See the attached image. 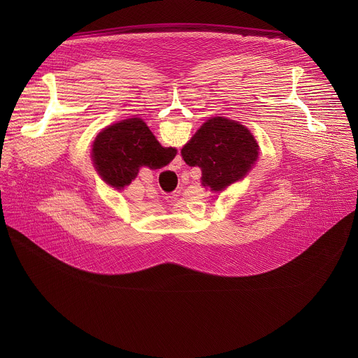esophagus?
<instances>
[{
	"label": "esophagus",
	"instance_id": "esophagus-1",
	"mask_svg": "<svg viewBox=\"0 0 358 358\" xmlns=\"http://www.w3.org/2000/svg\"><path fill=\"white\" fill-rule=\"evenodd\" d=\"M176 164H177V163H176Z\"/></svg>",
	"mask_w": 358,
	"mask_h": 358
}]
</instances>
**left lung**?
Here are the masks:
<instances>
[{"label":"left lung","mask_w":358,"mask_h":358,"mask_svg":"<svg viewBox=\"0 0 358 358\" xmlns=\"http://www.w3.org/2000/svg\"><path fill=\"white\" fill-rule=\"evenodd\" d=\"M181 156L189 167L201 169L203 187L218 192L250 171L258 160L259 145L243 124L218 116L196 130Z\"/></svg>","instance_id":"8db88e82"}]
</instances>
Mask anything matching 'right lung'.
Masks as SVG:
<instances>
[{
  "instance_id": "1",
  "label": "right lung",
  "mask_w": 358,
  "mask_h": 358,
  "mask_svg": "<svg viewBox=\"0 0 358 358\" xmlns=\"http://www.w3.org/2000/svg\"><path fill=\"white\" fill-rule=\"evenodd\" d=\"M177 155L163 147L138 117L117 122L101 130L93 141L92 159L96 171L108 185L122 191L138 174L140 167H166Z\"/></svg>"
}]
</instances>
